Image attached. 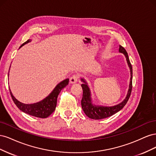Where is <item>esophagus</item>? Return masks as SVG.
<instances>
[{"label":"esophagus","mask_w":156,"mask_h":156,"mask_svg":"<svg viewBox=\"0 0 156 156\" xmlns=\"http://www.w3.org/2000/svg\"><path fill=\"white\" fill-rule=\"evenodd\" d=\"M77 80H78V76H77V75H72V77H70L69 82H70V83L74 84V83H76L77 82Z\"/></svg>","instance_id":"1"}]
</instances>
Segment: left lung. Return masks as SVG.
Instances as JSON below:
<instances>
[{
  "instance_id": "8db88e82",
  "label": "left lung",
  "mask_w": 156,
  "mask_h": 156,
  "mask_svg": "<svg viewBox=\"0 0 156 156\" xmlns=\"http://www.w3.org/2000/svg\"><path fill=\"white\" fill-rule=\"evenodd\" d=\"M119 52L121 53H123L126 58V61L127 65L130 69V81L129 89L127 91L126 97L124 100L122 101L119 104H117L114 106L107 107V106H102V105H96L92 103V97H91V92L88 85V83L85 81V79L81 78V81L83 83L81 84V87L83 90V98L81 100V106L82 108L85 113V115L90 118V119H94V120H100L105 119V118L111 116L112 115H115V113L120 111L122 108H123L125 105L128 101L129 98L131 95V90H132V75H133V69H132L131 64L129 59L128 55H127V51L123 48V47L120 45Z\"/></svg>"
}]
</instances>
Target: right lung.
I'll return each instance as SVG.
<instances>
[{
    "mask_svg": "<svg viewBox=\"0 0 156 156\" xmlns=\"http://www.w3.org/2000/svg\"><path fill=\"white\" fill-rule=\"evenodd\" d=\"M30 41L31 40H28L21 45L20 48ZM68 83L69 79H66L64 81L59 83L53 89V90L49 94V96H47L43 100L37 103H32V104H25V103L18 101L13 96L10 88L9 89H10V92L13 102L21 111L33 116L41 118V119H45L55 111L58 94L64 87L68 85Z\"/></svg>",
    "mask_w": 156,
    "mask_h": 156,
    "instance_id": "add662e5",
    "label": "right lung"
}]
</instances>
